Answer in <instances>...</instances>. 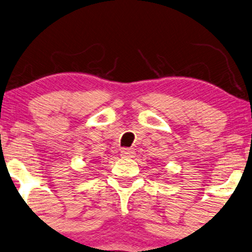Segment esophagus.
Returning <instances> with one entry per match:
<instances>
[{"label": "esophagus", "mask_w": 252, "mask_h": 252, "mask_svg": "<svg viewBox=\"0 0 252 252\" xmlns=\"http://www.w3.org/2000/svg\"><path fill=\"white\" fill-rule=\"evenodd\" d=\"M121 156L122 158H133L135 157V151L132 149H123L121 151Z\"/></svg>", "instance_id": "obj_1"}]
</instances>
